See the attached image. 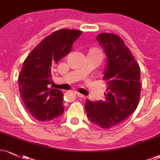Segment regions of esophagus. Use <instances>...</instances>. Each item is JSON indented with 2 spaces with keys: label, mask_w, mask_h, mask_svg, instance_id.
Masks as SVG:
<instances>
[{
  "label": "esophagus",
  "mask_w": 160,
  "mask_h": 160,
  "mask_svg": "<svg viewBox=\"0 0 160 160\" xmlns=\"http://www.w3.org/2000/svg\"><path fill=\"white\" fill-rule=\"evenodd\" d=\"M76 95L77 96H79V97L82 98V99H85V98H86V96H84V95L80 93V92H76Z\"/></svg>",
  "instance_id": "34e87169"
}]
</instances>
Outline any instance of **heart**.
Wrapping results in <instances>:
<instances>
[{"instance_id":"1","label":"heart","mask_w":160,"mask_h":160,"mask_svg":"<svg viewBox=\"0 0 160 160\" xmlns=\"http://www.w3.org/2000/svg\"><path fill=\"white\" fill-rule=\"evenodd\" d=\"M89 52H93V53H96V54H99V55L101 56V57H102V53L101 50H100V49H99V48H92Z\"/></svg>"}]
</instances>
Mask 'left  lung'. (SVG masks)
Returning a JSON list of instances; mask_svg holds the SVG:
<instances>
[{"label":"left lung","instance_id":"obj_1","mask_svg":"<svg viewBox=\"0 0 160 160\" xmlns=\"http://www.w3.org/2000/svg\"><path fill=\"white\" fill-rule=\"evenodd\" d=\"M96 39L107 58L102 79L108 87L104 100L86 99L85 109L91 122L108 129L128 118L138 107L141 90L140 68L119 36L100 33Z\"/></svg>","mask_w":160,"mask_h":160}]
</instances>
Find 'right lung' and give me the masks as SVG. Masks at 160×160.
<instances>
[{
	"instance_id": "right-lung-1",
	"label": "right lung",
	"mask_w": 160,
	"mask_h": 160,
	"mask_svg": "<svg viewBox=\"0 0 160 160\" xmlns=\"http://www.w3.org/2000/svg\"><path fill=\"white\" fill-rule=\"evenodd\" d=\"M82 31L62 29L45 37L29 53L19 76V89L25 107L40 122L50 121L63 114L64 95L49 89L51 71L71 52Z\"/></svg>"
}]
</instances>
